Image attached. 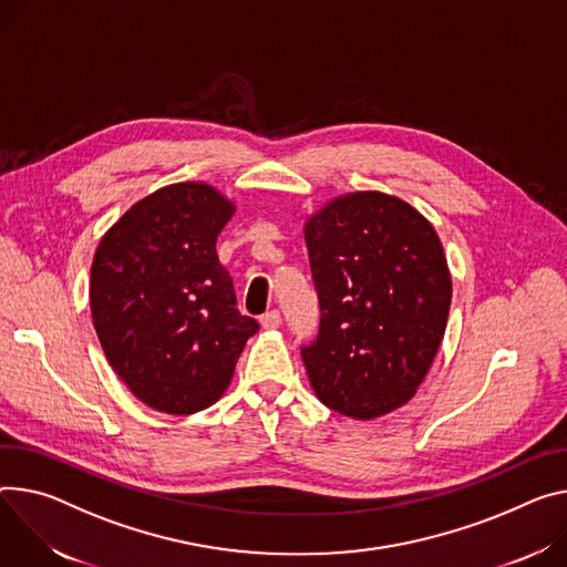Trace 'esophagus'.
Segmentation results:
<instances>
[{
  "label": "esophagus",
  "instance_id": "34e87169",
  "mask_svg": "<svg viewBox=\"0 0 567 567\" xmlns=\"http://www.w3.org/2000/svg\"><path fill=\"white\" fill-rule=\"evenodd\" d=\"M260 323H262V328H265V330H276V328H280V323H282L280 312H278V310L267 312V315L260 319Z\"/></svg>",
  "mask_w": 567,
  "mask_h": 567
}]
</instances>
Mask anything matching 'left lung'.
<instances>
[{
	"label": "left lung",
	"mask_w": 567,
	"mask_h": 567,
	"mask_svg": "<svg viewBox=\"0 0 567 567\" xmlns=\"http://www.w3.org/2000/svg\"><path fill=\"white\" fill-rule=\"evenodd\" d=\"M321 305L300 350L317 398L357 421L406 404L445 334L452 276L434 226L384 192H348L305 221Z\"/></svg>",
	"instance_id": "obj_1"
}]
</instances>
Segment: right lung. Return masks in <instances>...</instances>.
<instances>
[{"label": "right lung", "mask_w": 567, "mask_h": 567, "mask_svg": "<svg viewBox=\"0 0 567 567\" xmlns=\"http://www.w3.org/2000/svg\"><path fill=\"white\" fill-rule=\"evenodd\" d=\"M217 187L151 192L101 237L90 312L113 371L146 406L187 416L215 404L257 321L235 307L217 237L235 215Z\"/></svg>", "instance_id": "1"}]
</instances>
